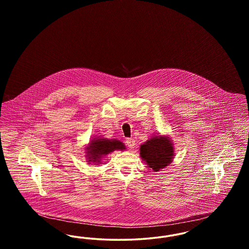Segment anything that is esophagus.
Here are the masks:
<instances>
[{"mask_svg": "<svg viewBox=\"0 0 249 249\" xmlns=\"http://www.w3.org/2000/svg\"><path fill=\"white\" fill-rule=\"evenodd\" d=\"M126 144H127L130 148H133L134 145H135V141H134V139H132V138H127V139H126Z\"/></svg>", "mask_w": 249, "mask_h": 249, "instance_id": "34e87169", "label": "esophagus"}]
</instances>
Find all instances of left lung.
Masks as SVG:
<instances>
[{
    "mask_svg": "<svg viewBox=\"0 0 249 249\" xmlns=\"http://www.w3.org/2000/svg\"><path fill=\"white\" fill-rule=\"evenodd\" d=\"M140 156L147 167L159 172L172 163L175 147L169 136L155 135L140 145Z\"/></svg>",
    "mask_w": 249,
    "mask_h": 249,
    "instance_id": "obj_1",
    "label": "left lung"
}]
</instances>
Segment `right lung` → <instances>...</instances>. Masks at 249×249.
Masks as SVG:
<instances>
[{"label": "right lung", "instance_id": "1", "mask_svg": "<svg viewBox=\"0 0 249 249\" xmlns=\"http://www.w3.org/2000/svg\"><path fill=\"white\" fill-rule=\"evenodd\" d=\"M126 146L122 142L117 139H107L103 137H95L90 140L86 150V158L89 164L93 163L98 165L102 163V160L115 150H125Z\"/></svg>", "mask_w": 249, "mask_h": 249}]
</instances>
